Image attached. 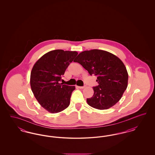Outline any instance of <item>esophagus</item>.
Wrapping results in <instances>:
<instances>
[{
  "label": "esophagus",
  "mask_w": 155,
  "mask_h": 155,
  "mask_svg": "<svg viewBox=\"0 0 155 155\" xmlns=\"http://www.w3.org/2000/svg\"><path fill=\"white\" fill-rule=\"evenodd\" d=\"M85 87H86V86H85V85H84V86H82V87H78V88L83 89Z\"/></svg>",
  "instance_id": "34e87169"
}]
</instances>
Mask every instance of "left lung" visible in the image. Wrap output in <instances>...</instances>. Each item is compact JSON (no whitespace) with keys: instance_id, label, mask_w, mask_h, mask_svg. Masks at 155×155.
Returning a JSON list of instances; mask_svg holds the SVG:
<instances>
[{"instance_id":"1","label":"left lung","mask_w":155,"mask_h":155,"mask_svg":"<svg viewBox=\"0 0 155 155\" xmlns=\"http://www.w3.org/2000/svg\"><path fill=\"white\" fill-rule=\"evenodd\" d=\"M77 62L97 77L98 85L94 87V94L87 98L91 107L99 110L107 109L117 103L127 88L128 75L122 61L110 52L99 49L80 53Z\"/></svg>"}]
</instances>
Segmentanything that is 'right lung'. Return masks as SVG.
Listing matches in <instances>:
<instances>
[{"instance_id": "1", "label": "right lung", "mask_w": 155, "mask_h": 155, "mask_svg": "<svg viewBox=\"0 0 155 155\" xmlns=\"http://www.w3.org/2000/svg\"><path fill=\"white\" fill-rule=\"evenodd\" d=\"M78 53L54 50L46 53L33 67L30 77L32 91L39 103L46 110L59 113L69 106L74 86L60 83L67 68Z\"/></svg>"}]
</instances>
